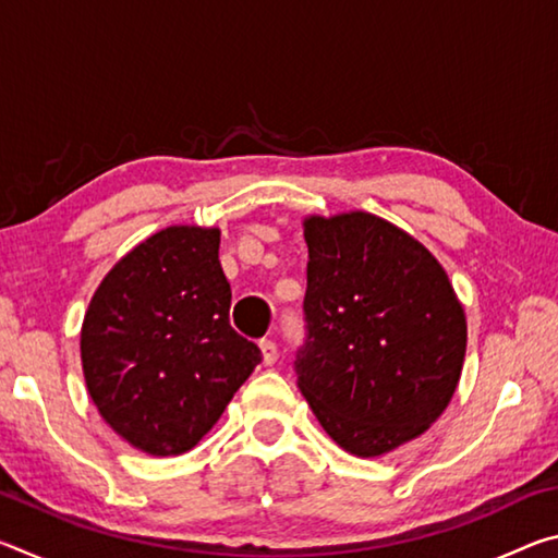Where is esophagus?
Masks as SVG:
<instances>
[{
    "mask_svg": "<svg viewBox=\"0 0 558 558\" xmlns=\"http://www.w3.org/2000/svg\"><path fill=\"white\" fill-rule=\"evenodd\" d=\"M260 356H263V364L266 366H272L276 364V359H278V344L272 342V339H260Z\"/></svg>",
    "mask_w": 558,
    "mask_h": 558,
    "instance_id": "esophagus-1",
    "label": "esophagus"
}]
</instances>
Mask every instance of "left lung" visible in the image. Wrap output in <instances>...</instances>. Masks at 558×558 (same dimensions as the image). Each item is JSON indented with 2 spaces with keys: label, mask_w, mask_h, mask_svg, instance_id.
I'll use <instances>...</instances> for the list:
<instances>
[{
  "label": "left lung",
  "mask_w": 558,
  "mask_h": 558,
  "mask_svg": "<svg viewBox=\"0 0 558 558\" xmlns=\"http://www.w3.org/2000/svg\"><path fill=\"white\" fill-rule=\"evenodd\" d=\"M307 342L298 386L356 458L418 438L448 409L468 319L438 258L369 211L305 216Z\"/></svg>",
  "instance_id": "1"
}]
</instances>
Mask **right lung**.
Segmentation results:
<instances>
[{
  "label": "right lung",
  "mask_w": 558,
  "mask_h": 558,
  "mask_svg": "<svg viewBox=\"0 0 558 558\" xmlns=\"http://www.w3.org/2000/svg\"><path fill=\"white\" fill-rule=\"evenodd\" d=\"M216 226H167L93 292L81 364L102 421L147 456L192 450L260 362L229 325Z\"/></svg>",
  "instance_id": "right-lung-1"
}]
</instances>
